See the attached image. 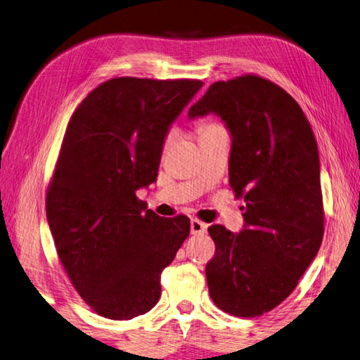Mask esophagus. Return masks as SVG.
<instances>
[{
  "instance_id": "34e87169",
  "label": "esophagus",
  "mask_w": 360,
  "mask_h": 360,
  "mask_svg": "<svg viewBox=\"0 0 360 360\" xmlns=\"http://www.w3.org/2000/svg\"><path fill=\"white\" fill-rule=\"evenodd\" d=\"M206 229H208V225H206L205 222L198 221V219H192L191 221V231L192 235H203Z\"/></svg>"
}]
</instances>
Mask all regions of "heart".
I'll return each mask as SVG.
<instances>
[{"label":"heart","mask_w":360,"mask_h":360,"mask_svg":"<svg viewBox=\"0 0 360 360\" xmlns=\"http://www.w3.org/2000/svg\"><path fill=\"white\" fill-rule=\"evenodd\" d=\"M217 127H221V125L214 124V122H205V124H200L197 127V131H198V135H202V133H206V131H210V130H214V129H217ZM169 139H172V136H167L165 144L169 143Z\"/></svg>","instance_id":"1"}]
</instances>
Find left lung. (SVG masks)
Here are the masks:
<instances>
[{
    "label": "left lung",
    "instance_id": "1",
    "mask_svg": "<svg viewBox=\"0 0 360 360\" xmlns=\"http://www.w3.org/2000/svg\"><path fill=\"white\" fill-rule=\"evenodd\" d=\"M216 112L231 133L230 187L245 198V229H208L216 252L206 264L212 302L238 318H257L297 288L324 236L319 152L298 103L257 75L210 85L188 109Z\"/></svg>",
    "mask_w": 360,
    "mask_h": 360
}]
</instances>
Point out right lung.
I'll use <instances>...</instances> for the list:
<instances>
[{
    "label": "right lung",
    "mask_w": 360,
    "mask_h": 360,
    "mask_svg": "<svg viewBox=\"0 0 360 360\" xmlns=\"http://www.w3.org/2000/svg\"><path fill=\"white\" fill-rule=\"evenodd\" d=\"M203 82L114 77L72 112L46 195V214L71 284L103 318L155 307L160 275L191 233L136 197L157 179L168 127Z\"/></svg>",
    "instance_id": "obj_1"
}]
</instances>
